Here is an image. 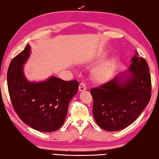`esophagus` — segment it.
I'll return each mask as SVG.
<instances>
[{"label":"esophagus","instance_id":"1","mask_svg":"<svg viewBox=\"0 0 159 159\" xmlns=\"http://www.w3.org/2000/svg\"><path fill=\"white\" fill-rule=\"evenodd\" d=\"M79 90L80 91H85V90H86V86L84 83H80V84L79 86Z\"/></svg>","mask_w":159,"mask_h":159}]
</instances>
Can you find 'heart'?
<instances>
[{
  "instance_id": "1",
  "label": "heart",
  "mask_w": 159,
  "mask_h": 159,
  "mask_svg": "<svg viewBox=\"0 0 159 159\" xmlns=\"http://www.w3.org/2000/svg\"><path fill=\"white\" fill-rule=\"evenodd\" d=\"M113 68V62L105 60L98 64L92 71V76L98 82H104L109 78Z\"/></svg>"
}]
</instances>
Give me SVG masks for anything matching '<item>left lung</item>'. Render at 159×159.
Returning <instances> with one entry per match:
<instances>
[{
    "mask_svg": "<svg viewBox=\"0 0 159 159\" xmlns=\"http://www.w3.org/2000/svg\"><path fill=\"white\" fill-rule=\"evenodd\" d=\"M126 73H120L90 93L93 99V114L102 129L116 131L139 118L151 98L152 83L146 60L136 50Z\"/></svg>",
    "mask_w": 159,
    "mask_h": 159,
    "instance_id": "left-lung-1",
    "label": "left lung"
}]
</instances>
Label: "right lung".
Here are the masks:
<instances>
[{
  "instance_id": "right-lung-1",
  "label": "right lung",
  "mask_w": 159,
  "mask_h": 159,
  "mask_svg": "<svg viewBox=\"0 0 159 159\" xmlns=\"http://www.w3.org/2000/svg\"><path fill=\"white\" fill-rule=\"evenodd\" d=\"M30 55L28 44L11 61L7 70L9 94L14 111L23 122L35 130L52 132L64 124L68 104L80 84L55 76L43 82H28L24 76L23 64Z\"/></svg>"
}]
</instances>
